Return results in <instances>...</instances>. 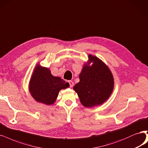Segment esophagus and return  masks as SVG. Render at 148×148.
Here are the masks:
<instances>
[{
    "label": "esophagus",
    "mask_w": 148,
    "mask_h": 148,
    "mask_svg": "<svg viewBox=\"0 0 148 148\" xmlns=\"http://www.w3.org/2000/svg\"><path fill=\"white\" fill-rule=\"evenodd\" d=\"M69 84H70V88H72L73 86V85H74V83L72 81H69Z\"/></svg>",
    "instance_id": "1"
}]
</instances>
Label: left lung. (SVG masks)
I'll list each match as a JSON object with an SVG mask.
<instances>
[{
	"instance_id": "8db88e82",
	"label": "left lung",
	"mask_w": 148,
	"mask_h": 148,
	"mask_svg": "<svg viewBox=\"0 0 148 148\" xmlns=\"http://www.w3.org/2000/svg\"><path fill=\"white\" fill-rule=\"evenodd\" d=\"M89 60L79 75V82L73 87L80 102L86 108L102 105L109 99L114 88V78L110 69L95 56Z\"/></svg>"
}]
</instances>
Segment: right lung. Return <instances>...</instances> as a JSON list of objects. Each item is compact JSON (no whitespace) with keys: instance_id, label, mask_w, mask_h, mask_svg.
<instances>
[{"instance_id":"add662e5","label":"right lung","mask_w":148,"mask_h":148,"mask_svg":"<svg viewBox=\"0 0 148 148\" xmlns=\"http://www.w3.org/2000/svg\"><path fill=\"white\" fill-rule=\"evenodd\" d=\"M69 87V83L54 76L49 69L37 64L29 83V90L37 102L51 105L56 100L60 90Z\"/></svg>"}]
</instances>
